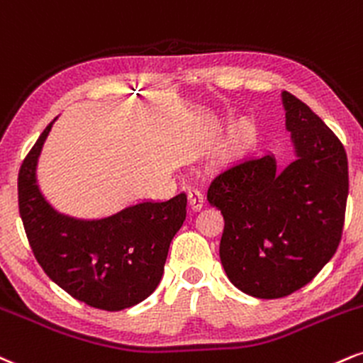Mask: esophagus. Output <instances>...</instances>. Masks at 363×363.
<instances>
[{
  "mask_svg": "<svg viewBox=\"0 0 363 363\" xmlns=\"http://www.w3.org/2000/svg\"><path fill=\"white\" fill-rule=\"evenodd\" d=\"M189 202H190V207L194 208V211H200V208L203 207V202H206V199H203L202 191L190 189L189 190Z\"/></svg>",
  "mask_w": 363,
  "mask_h": 363,
  "instance_id": "obj_1",
  "label": "esophagus"
}]
</instances>
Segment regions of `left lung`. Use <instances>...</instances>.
Returning a JSON list of instances; mask_svg holds the SVG:
<instances>
[{
    "mask_svg": "<svg viewBox=\"0 0 363 363\" xmlns=\"http://www.w3.org/2000/svg\"><path fill=\"white\" fill-rule=\"evenodd\" d=\"M297 160L277 172L272 156L217 173L207 200L224 216L220 262L240 291L279 299L308 285L342 241L348 160L342 140L304 101L282 93Z\"/></svg>",
    "mask_w": 363,
    "mask_h": 363,
    "instance_id": "left-lung-1",
    "label": "left lung"
}]
</instances>
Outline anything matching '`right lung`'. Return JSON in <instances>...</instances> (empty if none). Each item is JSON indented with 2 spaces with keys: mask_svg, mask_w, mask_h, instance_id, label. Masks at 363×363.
Listing matches in <instances>:
<instances>
[{
  "mask_svg": "<svg viewBox=\"0 0 363 363\" xmlns=\"http://www.w3.org/2000/svg\"><path fill=\"white\" fill-rule=\"evenodd\" d=\"M52 122L25 156L18 208L33 257L52 282L91 308L121 311L155 292L169 242L185 223L186 195L143 202L100 220L61 216L42 197L35 166Z\"/></svg>",
  "mask_w": 363,
  "mask_h": 363,
  "instance_id": "add662e5",
  "label": "right lung"
}]
</instances>
